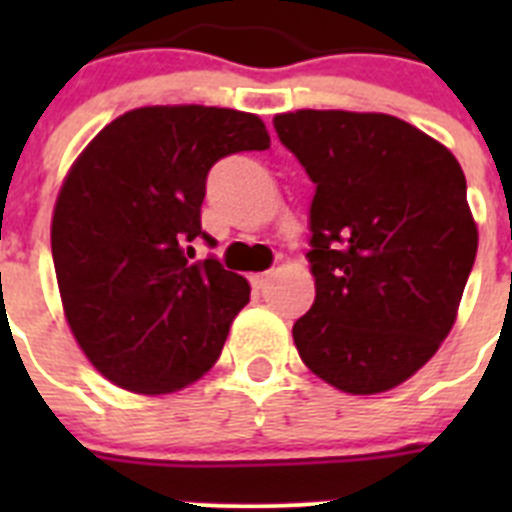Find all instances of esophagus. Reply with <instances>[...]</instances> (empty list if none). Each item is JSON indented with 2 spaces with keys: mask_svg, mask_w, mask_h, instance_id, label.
<instances>
[{
  "mask_svg": "<svg viewBox=\"0 0 512 512\" xmlns=\"http://www.w3.org/2000/svg\"><path fill=\"white\" fill-rule=\"evenodd\" d=\"M271 277H274L271 271H264V274H253V277H251L253 289H266V287H269Z\"/></svg>",
  "mask_w": 512,
  "mask_h": 512,
  "instance_id": "obj_1",
  "label": "esophagus"
}]
</instances>
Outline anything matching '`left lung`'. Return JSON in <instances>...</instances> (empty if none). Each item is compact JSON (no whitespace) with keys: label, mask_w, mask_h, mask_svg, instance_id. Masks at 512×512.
<instances>
[{"label":"left lung","mask_w":512,"mask_h":512,"mask_svg":"<svg viewBox=\"0 0 512 512\" xmlns=\"http://www.w3.org/2000/svg\"><path fill=\"white\" fill-rule=\"evenodd\" d=\"M274 130L315 184V302L292 328L300 359L348 395L392 390L449 336L474 266L464 171L382 112H284Z\"/></svg>","instance_id":"obj_1"}]
</instances>
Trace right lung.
I'll return each mask as SVG.
<instances>
[{
	"label": "right lung",
	"mask_w": 512,
	"mask_h": 512,
	"mask_svg": "<svg viewBox=\"0 0 512 512\" xmlns=\"http://www.w3.org/2000/svg\"><path fill=\"white\" fill-rule=\"evenodd\" d=\"M256 115L225 107H138L71 166L51 225L53 266L76 343L102 377L138 395L197 382L220 359L251 287L194 259L205 182L220 158L266 151Z\"/></svg>",
	"instance_id": "add662e5"
}]
</instances>
